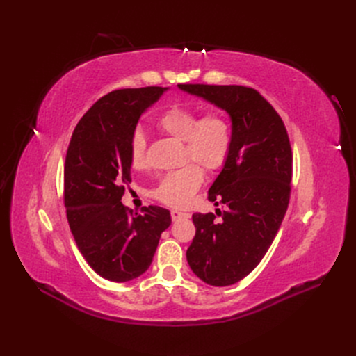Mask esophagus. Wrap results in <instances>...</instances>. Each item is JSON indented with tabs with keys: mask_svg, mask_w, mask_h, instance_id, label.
I'll return each instance as SVG.
<instances>
[{
	"mask_svg": "<svg viewBox=\"0 0 356 356\" xmlns=\"http://www.w3.org/2000/svg\"><path fill=\"white\" fill-rule=\"evenodd\" d=\"M171 217L174 222H177V220H181V218H190V213H182V211H178V210H172L171 211Z\"/></svg>",
	"mask_w": 356,
	"mask_h": 356,
	"instance_id": "1",
	"label": "esophagus"
}]
</instances>
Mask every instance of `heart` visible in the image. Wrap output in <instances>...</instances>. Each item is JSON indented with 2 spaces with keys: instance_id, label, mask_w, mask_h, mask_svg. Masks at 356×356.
Returning a JSON list of instances; mask_svg holds the SVG:
<instances>
[{
  "instance_id": "b5f03b06",
  "label": "heart",
  "mask_w": 356,
  "mask_h": 356,
  "mask_svg": "<svg viewBox=\"0 0 356 356\" xmlns=\"http://www.w3.org/2000/svg\"><path fill=\"white\" fill-rule=\"evenodd\" d=\"M194 108L172 106L166 108L156 120V127L179 142H184V156L194 161L209 172L222 168L232 149V126L220 113H207L198 118ZM146 138L138 130L130 142V163L134 169L145 166ZM198 165L190 163L166 175L155 191V197L163 204L175 209L188 206L194 193L202 182V171Z\"/></svg>"
}]
</instances>
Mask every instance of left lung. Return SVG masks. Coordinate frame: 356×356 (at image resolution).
<instances>
[{
  "label": "left lung",
  "instance_id": "1",
  "mask_svg": "<svg viewBox=\"0 0 356 356\" xmlns=\"http://www.w3.org/2000/svg\"><path fill=\"white\" fill-rule=\"evenodd\" d=\"M181 91L225 110L232 122V149L209 200L222 216L194 213L195 236L187 249L193 273L214 286L243 280L275 239L290 201L293 154L282 118L253 88L179 83Z\"/></svg>",
  "mask_w": 356,
  "mask_h": 356
}]
</instances>
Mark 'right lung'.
Instances as JSON below:
<instances>
[{
	"label": "right lung",
	"instance_id": "1",
	"mask_svg": "<svg viewBox=\"0 0 356 356\" xmlns=\"http://www.w3.org/2000/svg\"><path fill=\"white\" fill-rule=\"evenodd\" d=\"M168 88L113 91L83 114L65 161V207L82 257L108 281L126 282L146 273L161 234L171 226L166 209L142 214L123 206L130 184V142L140 115Z\"/></svg>",
	"mask_w": 356,
	"mask_h": 356
}]
</instances>
